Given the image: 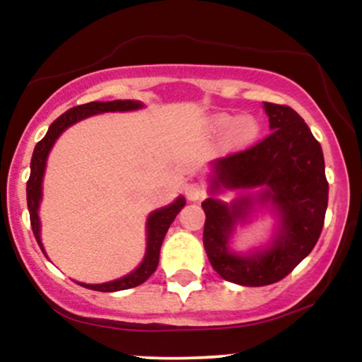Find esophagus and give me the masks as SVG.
Segmentation results:
<instances>
[{
    "label": "esophagus",
    "mask_w": 362,
    "mask_h": 362,
    "mask_svg": "<svg viewBox=\"0 0 362 362\" xmlns=\"http://www.w3.org/2000/svg\"><path fill=\"white\" fill-rule=\"evenodd\" d=\"M184 190H185V197L192 202L199 201V199L204 195V187L197 184V182H189V184H185Z\"/></svg>",
    "instance_id": "1"
}]
</instances>
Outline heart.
Wrapping results in <instances>:
<instances>
[{
    "label": "heart",
    "instance_id": "heart-1",
    "mask_svg": "<svg viewBox=\"0 0 362 362\" xmlns=\"http://www.w3.org/2000/svg\"><path fill=\"white\" fill-rule=\"evenodd\" d=\"M209 129L214 134L226 132V144L231 149H243L252 146L260 134L259 119L250 114L233 117L230 114H216L209 120Z\"/></svg>",
    "mask_w": 362,
    "mask_h": 362
}]
</instances>
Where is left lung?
Here are the masks:
<instances>
[{"instance_id": "left-lung-1", "label": "left lung", "mask_w": 362, "mask_h": 362, "mask_svg": "<svg viewBox=\"0 0 362 362\" xmlns=\"http://www.w3.org/2000/svg\"><path fill=\"white\" fill-rule=\"evenodd\" d=\"M271 136L262 143L211 161L209 197L202 242L214 271L240 286L281 281L308 257L325 219L328 184L322 146L291 107L264 102ZM239 190L224 203L219 194ZM274 219L272 238L245 252L233 248L238 229L260 215Z\"/></svg>"}]
</instances>
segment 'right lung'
Segmentation results:
<instances>
[{
  "label": "right lung",
  "mask_w": 362,
  "mask_h": 362,
  "mask_svg": "<svg viewBox=\"0 0 362 362\" xmlns=\"http://www.w3.org/2000/svg\"><path fill=\"white\" fill-rule=\"evenodd\" d=\"M144 109V103L139 100H112V102H90L85 105H78L69 109L68 112L59 115L54 122L49 126L47 132L39 143L35 144L34 155H32L30 161V178L27 182V206L28 213H30V224L32 230H34L35 240L39 243L40 250L45 253L42 236H40V202H42V185H44V175L45 168H47V158L49 153L56 141L62 132L68 127L74 126L80 120H85L88 117L98 114H107V112H134ZM185 206V197L184 195H178L172 204L158 207V209L151 211L146 219V252H144L143 260L134 271H131L126 276L119 277V279L100 282V284H86V282H78L86 289L93 291H102V293H115V291L122 289H131L136 286L143 284L144 281L156 271L158 260H160V248L163 243L165 235H167L170 224L173 223V219L177 218V214L180 213L182 207ZM49 259V257H47Z\"/></svg>",
  "instance_id": "obj_1"
}]
</instances>
